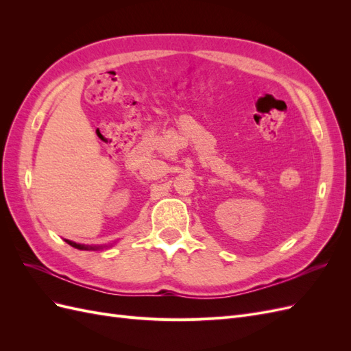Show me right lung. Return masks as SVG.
<instances>
[{
	"label": "right lung",
	"instance_id": "1",
	"mask_svg": "<svg viewBox=\"0 0 351 351\" xmlns=\"http://www.w3.org/2000/svg\"><path fill=\"white\" fill-rule=\"evenodd\" d=\"M66 243H69L71 247L79 249V250H99V249H105V247L112 246V244H104V246H88V244H80V243L71 241V240H66Z\"/></svg>",
	"mask_w": 351,
	"mask_h": 351
}]
</instances>
